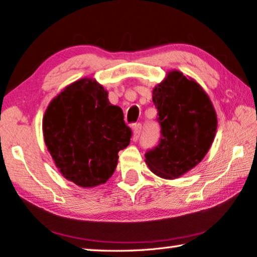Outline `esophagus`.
Returning <instances> with one entry per match:
<instances>
[{
	"mask_svg": "<svg viewBox=\"0 0 257 257\" xmlns=\"http://www.w3.org/2000/svg\"><path fill=\"white\" fill-rule=\"evenodd\" d=\"M141 133H142V124L141 123L135 124V127L133 128V140L137 141L138 137L141 135Z\"/></svg>",
	"mask_w": 257,
	"mask_h": 257,
	"instance_id": "esophagus-1",
	"label": "esophagus"
}]
</instances>
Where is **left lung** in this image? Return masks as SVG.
Wrapping results in <instances>:
<instances>
[{
  "label": "left lung",
  "instance_id": "obj_1",
  "mask_svg": "<svg viewBox=\"0 0 257 257\" xmlns=\"http://www.w3.org/2000/svg\"><path fill=\"white\" fill-rule=\"evenodd\" d=\"M152 99L161 138L146 152L145 162L157 176L175 180L205 158L216 134L217 115L201 85L176 70L153 88Z\"/></svg>",
  "mask_w": 257,
  "mask_h": 257
}]
</instances>
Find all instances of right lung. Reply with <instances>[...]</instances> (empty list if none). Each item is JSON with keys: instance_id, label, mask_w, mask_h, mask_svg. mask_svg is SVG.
I'll use <instances>...</instances> for the list:
<instances>
[{"instance_id": "right-lung-1", "label": "right lung", "mask_w": 257, "mask_h": 257, "mask_svg": "<svg viewBox=\"0 0 257 257\" xmlns=\"http://www.w3.org/2000/svg\"><path fill=\"white\" fill-rule=\"evenodd\" d=\"M95 79L68 84L50 101L43 116L44 143L60 174L81 187L104 184L116 168L132 130L123 112L108 101Z\"/></svg>"}]
</instances>
